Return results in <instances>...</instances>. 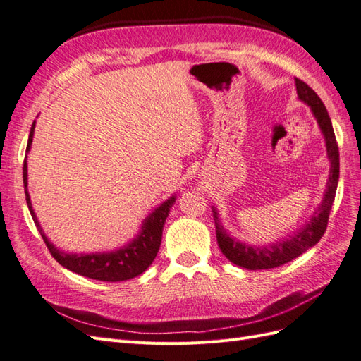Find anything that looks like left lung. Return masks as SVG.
Returning <instances> with one entry per match:
<instances>
[{"mask_svg":"<svg viewBox=\"0 0 361 361\" xmlns=\"http://www.w3.org/2000/svg\"><path fill=\"white\" fill-rule=\"evenodd\" d=\"M295 88H298V96L305 104H308L312 109L314 116H316L319 126L322 129L323 135L326 140V151L331 160V172H329V181L328 189L325 193V198L320 204L316 215L312 216L310 224L305 226L300 232L295 233L286 241L265 245V247H252L236 241V239L230 238L228 233L219 224V219L216 212L215 215V226H216V239L221 252L227 257L230 262H233L239 267H244L248 270H270L281 267L286 262H290L295 257L305 253L308 248L316 245L320 238L325 233L328 227V219L332 209V202L336 198L337 183H338V173H340V159H338V145L336 140L334 129H332L331 118L328 116V111L323 105L320 97L316 94L310 85L305 84L303 80L295 78Z\"/></svg>","mask_w":361,"mask_h":361,"instance_id":"obj_1","label":"left lung"}]
</instances>
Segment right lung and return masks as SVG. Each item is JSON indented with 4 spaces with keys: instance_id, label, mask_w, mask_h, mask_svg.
<instances>
[{
    "instance_id": "add662e5",
    "label": "right lung",
    "mask_w": 361,
    "mask_h": 361,
    "mask_svg": "<svg viewBox=\"0 0 361 361\" xmlns=\"http://www.w3.org/2000/svg\"><path fill=\"white\" fill-rule=\"evenodd\" d=\"M33 131H35V122L30 128L29 143H27V149H25L27 152H29V149H30ZM25 159H24V168H23V178H24L27 206H29L32 218L35 221L36 227H38V230H39L45 245H47L51 256L62 267H66V269L75 271L80 276L90 277V279L105 281V282H120V281L133 279V277L142 274L147 269V267L152 264L157 253H159L164 221L169 215V209L173 206L175 197L169 198L168 201H164L160 207H157L145 221L140 235H138L131 244L123 247V248H120V250L111 252V253H92V255L63 253V252H59L58 248L49 241L47 236L42 233V228L38 223V219H36V215L32 209L29 192H27Z\"/></svg>"
}]
</instances>
